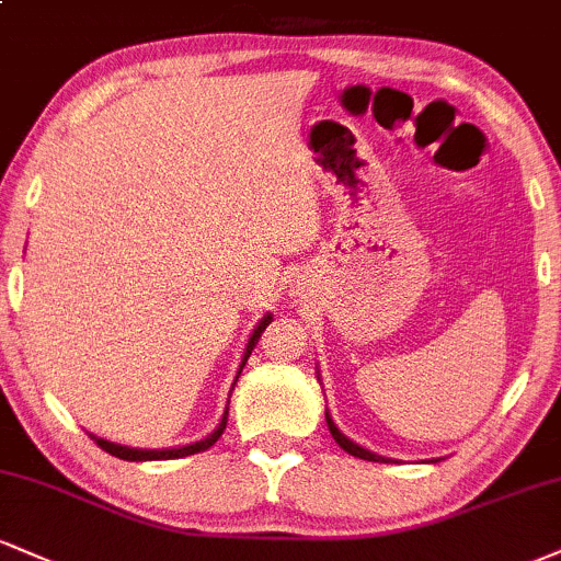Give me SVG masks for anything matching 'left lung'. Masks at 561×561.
Instances as JSON below:
<instances>
[{
    "label": "left lung",
    "instance_id": "obj_1",
    "mask_svg": "<svg viewBox=\"0 0 561 561\" xmlns=\"http://www.w3.org/2000/svg\"><path fill=\"white\" fill-rule=\"evenodd\" d=\"M327 426H329V431H332V436H334V442L340 444L342 449L347 451V455H353V457H360V460H368V462H391L389 457H381V455H374V451H368V449H363V447H357L355 442H350V438L342 434L340 428H336V423L332 421V415H329V410H327Z\"/></svg>",
    "mask_w": 561,
    "mask_h": 561
}]
</instances>
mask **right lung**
<instances>
[{
	"label": "right lung",
	"mask_w": 561,
	"mask_h": 561,
	"mask_svg": "<svg viewBox=\"0 0 561 561\" xmlns=\"http://www.w3.org/2000/svg\"><path fill=\"white\" fill-rule=\"evenodd\" d=\"M268 323H272V313L263 316V319L259 321V327L253 329L251 340H248V345H245V353H242V363H240V368H238V376H234V381L240 379V370L245 368L248 357H251L253 347L259 345V340H261L263 329H266ZM227 415H229V410H225V415H221L219 426L214 428V434H208L206 438H201V442H195V444H187V447H172V449H133V447H123V444L106 442V438H101V436H96V434H88V436H91L93 442H96L101 449L110 451L112 457H119V460H130V462H146V460H178V457L198 455V451H206L208 447H214L216 438H219L221 434H225V428H227Z\"/></svg>",
	"instance_id": "add662e5"
}]
</instances>
